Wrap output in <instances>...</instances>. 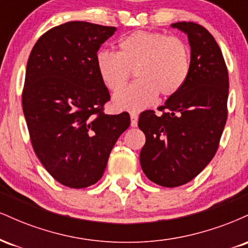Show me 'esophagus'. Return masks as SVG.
<instances>
[{"instance_id": "34e87169", "label": "esophagus", "mask_w": 248, "mask_h": 248, "mask_svg": "<svg viewBox=\"0 0 248 248\" xmlns=\"http://www.w3.org/2000/svg\"><path fill=\"white\" fill-rule=\"evenodd\" d=\"M138 119H139L138 113L130 112V124H132V127L138 126Z\"/></svg>"}]
</instances>
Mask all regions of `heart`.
Here are the masks:
<instances>
[{"instance_id":"1","label":"heart","mask_w":248,"mask_h":248,"mask_svg":"<svg viewBox=\"0 0 248 248\" xmlns=\"http://www.w3.org/2000/svg\"><path fill=\"white\" fill-rule=\"evenodd\" d=\"M96 69L112 92L121 90L136 72L138 80L114 95L118 109L140 110L157 94L171 96L182 90L190 75V49L181 37L155 31H135L119 42V52L99 51Z\"/></svg>"}]
</instances>
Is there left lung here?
Wrapping results in <instances>:
<instances>
[{
  "mask_svg": "<svg viewBox=\"0 0 248 248\" xmlns=\"http://www.w3.org/2000/svg\"><path fill=\"white\" fill-rule=\"evenodd\" d=\"M191 46V69L178 93L170 96L161 115L142 112L139 128L146 135L140 154L143 172L161 186L186 184L217 153L227 120L229 72L220 47L205 28L177 22Z\"/></svg>",
  "mask_w": 248,
  "mask_h": 248,
  "instance_id": "1",
  "label": "left lung"
}]
</instances>
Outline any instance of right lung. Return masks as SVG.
Masks as SVG:
<instances>
[{
    "label": "right lung",
    "mask_w": 248,
    "mask_h": 248,
    "mask_svg": "<svg viewBox=\"0 0 248 248\" xmlns=\"http://www.w3.org/2000/svg\"><path fill=\"white\" fill-rule=\"evenodd\" d=\"M115 27L67 22L39 37L28 59L22 106L33 152L56 181L72 189L102 177L127 112L108 115V88L95 57Z\"/></svg>",
    "instance_id": "obj_1"
}]
</instances>
